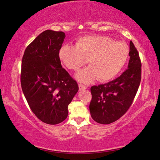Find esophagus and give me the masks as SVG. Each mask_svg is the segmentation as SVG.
Segmentation results:
<instances>
[{
  "label": "esophagus",
  "instance_id": "esophagus-1",
  "mask_svg": "<svg viewBox=\"0 0 160 160\" xmlns=\"http://www.w3.org/2000/svg\"><path fill=\"white\" fill-rule=\"evenodd\" d=\"M79 89H80V90H85V89H87V87L85 85H81V84H79Z\"/></svg>",
  "mask_w": 160,
  "mask_h": 160
}]
</instances>
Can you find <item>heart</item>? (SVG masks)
<instances>
[{
	"label": "heart",
	"instance_id": "heart-1",
	"mask_svg": "<svg viewBox=\"0 0 160 160\" xmlns=\"http://www.w3.org/2000/svg\"><path fill=\"white\" fill-rule=\"evenodd\" d=\"M128 56L125 44L102 35L81 37L75 47L65 44L59 50V58L70 70H78L88 61L90 66L76 74L77 79L83 83L97 78L102 82L112 79L122 69Z\"/></svg>",
	"mask_w": 160,
	"mask_h": 160
}]
</instances>
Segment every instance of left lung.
Segmentation results:
<instances>
[{"label": "left lung", "mask_w": 160, "mask_h": 160, "mask_svg": "<svg viewBox=\"0 0 160 160\" xmlns=\"http://www.w3.org/2000/svg\"><path fill=\"white\" fill-rule=\"evenodd\" d=\"M129 56L128 69L118 78L106 84L91 87L90 112L97 123L114 122L125 114L132 104L141 80V62L131 41Z\"/></svg>", "instance_id": "left-lung-1"}]
</instances>
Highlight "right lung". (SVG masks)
Returning a JSON list of instances; mask_svg holds the SVG:
<instances>
[{
  "label": "right lung",
  "mask_w": 160,
  "mask_h": 160,
  "mask_svg": "<svg viewBox=\"0 0 160 160\" xmlns=\"http://www.w3.org/2000/svg\"><path fill=\"white\" fill-rule=\"evenodd\" d=\"M66 35L46 30L26 48L22 60L21 86L29 107L42 122L61 123L79 88L63 68L59 50Z\"/></svg>",
  "instance_id": "add662e5"
}]
</instances>
